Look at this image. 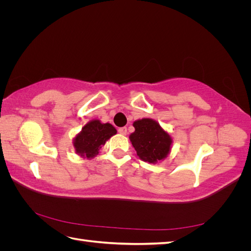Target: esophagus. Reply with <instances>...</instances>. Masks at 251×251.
<instances>
[{"mask_svg":"<svg viewBox=\"0 0 251 251\" xmlns=\"http://www.w3.org/2000/svg\"><path fill=\"white\" fill-rule=\"evenodd\" d=\"M118 132H119L121 135H126L127 130H126V127H120L119 130H118Z\"/></svg>","mask_w":251,"mask_h":251,"instance_id":"34e87169","label":"esophagus"}]
</instances>
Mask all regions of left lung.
<instances>
[{
  "mask_svg": "<svg viewBox=\"0 0 251 251\" xmlns=\"http://www.w3.org/2000/svg\"><path fill=\"white\" fill-rule=\"evenodd\" d=\"M133 126L130 141L142 161L155 164L170 155L173 138L156 120L142 118L135 120Z\"/></svg>",
  "mask_w": 251,
  "mask_h": 251,
  "instance_id": "left-lung-1",
  "label": "left lung"
}]
</instances>
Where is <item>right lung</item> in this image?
I'll list each match as a JSON object with an SVG mask.
<instances>
[{
    "mask_svg": "<svg viewBox=\"0 0 251 251\" xmlns=\"http://www.w3.org/2000/svg\"><path fill=\"white\" fill-rule=\"evenodd\" d=\"M117 130L111 124H102L100 119L90 120L82 126L81 131L73 138L75 153L82 158L92 159Z\"/></svg>",
    "mask_w": 251,
    "mask_h": 251,
    "instance_id": "1",
    "label": "right lung"
}]
</instances>
